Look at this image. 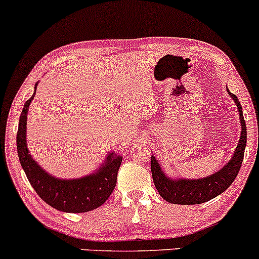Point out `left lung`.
I'll return each mask as SVG.
<instances>
[{
  "instance_id": "left-lung-1",
  "label": "left lung",
  "mask_w": 259,
  "mask_h": 259,
  "mask_svg": "<svg viewBox=\"0 0 259 259\" xmlns=\"http://www.w3.org/2000/svg\"><path fill=\"white\" fill-rule=\"evenodd\" d=\"M228 93L232 98L234 103L236 104L237 110H239L241 136L231 159L220 170L211 174V175L203 177V179H185V177L175 179V177L167 176L166 172L161 168L159 161L155 159V156L152 155L150 167H152L154 185H155L159 194L166 202L184 205L200 204V203L215 198L224 191L228 190L234 182V180L236 179L243 161V154H245L247 142V131L245 120H243L242 107H241L239 99L229 89Z\"/></svg>"
}]
</instances>
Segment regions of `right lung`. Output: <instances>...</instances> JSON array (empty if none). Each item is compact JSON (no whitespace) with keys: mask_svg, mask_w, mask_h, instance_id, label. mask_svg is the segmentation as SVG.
Segmentation results:
<instances>
[{"mask_svg":"<svg viewBox=\"0 0 259 259\" xmlns=\"http://www.w3.org/2000/svg\"><path fill=\"white\" fill-rule=\"evenodd\" d=\"M39 83V82H37ZM37 83L31 98L24 104L17 132V150L20 165L29 182L44 202L65 213H85L100 207L114 191L122 156L114 152L91 175L79 179H59L46 172L30 155L27 145V116L29 105L35 97Z\"/></svg>","mask_w":259,"mask_h":259,"instance_id":"right-lung-1","label":"right lung"}]
</instances>
